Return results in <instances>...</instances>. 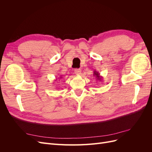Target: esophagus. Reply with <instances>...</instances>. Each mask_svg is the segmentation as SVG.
I'll list each match as a JSON object with an SVG mask.
<instances>
[{
    "label": "esophagus",
    "instance_id": "obj_1",
    "mask_svg": "<svg viewBox=\"0 0 152 152\" xmlns=\"http://www.w3.org/2000/svg\"><path fill=\"white\" fill-rule=\"evenodd\" d=\"M74 72L75 73V74H77V75H80L81 74V70H80V68H76V69H75Z\"/></svg>",
    "mask_w": 152,
    "mask_h": 152
}]
</instances>
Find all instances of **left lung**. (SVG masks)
<instances>
[{
    "mask_svg": "<svg viewBox=\"0 0 152 152\" xmlns=\"http://www.w3.org/2000/svg\"><path fill=\"white\" fill-rule=\"evenodd\" d=\"M93 73H94V75H93L96 77V80H99V81H102V80L103 77L100 75V74H99V73H98V72L94 70V72H93Z\"/></svg>",
    "mask_w": 152,
    "mask_h": 152,
    "instance_id": "8db88e82",
    "label": "left lung"
}]
</instances>
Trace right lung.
Here are the masks:
<instances>
[{
  "instance_id": "add662e5",
  "label": "right lung",
  "mask_w": 152,
  "mask_h": 152,
  "mask_svg": "<svg viewBox=\"0 0 152 152\" xmlns=\"http://www.w3.org/2000/svg\"><path fill=\"white\" fill-rule=\"evenodd\" d=\"M60 78H62V77H60Z\"/></svg>"
}]
</instances>
